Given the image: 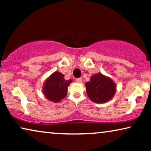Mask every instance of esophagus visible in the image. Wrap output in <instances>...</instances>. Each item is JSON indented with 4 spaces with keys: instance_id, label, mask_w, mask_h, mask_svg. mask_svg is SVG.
Returning <instances> with one entry per match:
<instances>
[{
    "instance_id": "obj_1",
    "label": "esophagus",
    "mask_w": 151,
    "mask_h": 151,
    "mask_svg": "<svg viewBox=\"0 0 151 151\" xmlns=\"http://www.w3.org/2000/svg\"><path fill=\"white\" fill-rule=\"evenodd\" d=\"M76 81L78 83H81V82H82V78H76Z\"/></svg>"
}]
</instances>
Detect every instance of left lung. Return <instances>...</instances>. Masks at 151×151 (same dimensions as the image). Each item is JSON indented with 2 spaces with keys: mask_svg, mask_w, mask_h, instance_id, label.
<instances>
[{
  "mask_svg": "<svg viewBox=\"0 0 151 151\" xmlns=\"http://www.w3.org/2000/svg\"><path fill=\"white\" fill-rule=\"evenodd\" d=\"M88 98L93 102L102 104L109 101L116 91V84L111 79L99 73L92 76L85 83Z\"/></svg>",
  "mask_w": 151,
  "mask_h": 151,
  "instance_id": "8db88e82",
  "label": "left lung"
}]
</instances>
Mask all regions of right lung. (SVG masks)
Wrapping results in <instances>:
<instances>
[{
    "label": "right lung",
    "instance_id": "right-lung-1",
    "mask_svg": "<svg viewBox=\"0 0 151 151\" xmlns=\"http://www.w3.org/2000/svg\"><path fill=\"white\" fill-rule=\"evenodd\" d=\"M72 80H65L63 73L55 71L45 80L42 91L47 100L53 102H59L67 96L68 86Z\"/></svg>",
    "mask_w": 151,
    "mask_h": 151
}]
</instances>
